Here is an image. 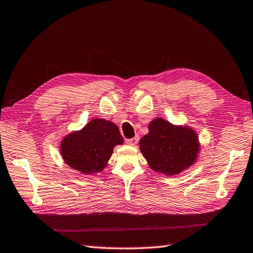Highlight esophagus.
<instances>
[{
  "label": "esophagus",
  "mask_w": 253,
  "mask_h": 253,
  "mask_svg": "<svg viewBox=\"0 0 253 253\" xmlns=\"http://www.w3.org/2000/svg\"><path fill=\"white\" fill-rule=\"evenodd\" d=\"M126 142L128 143V145H130V146H136L137 142H138V137L131 138V139H128V140H126Z\"/></svg>",
  "instance_id": "esophagus-1"
}]
</instances>
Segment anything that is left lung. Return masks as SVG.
Returning a JSON list of instances; mask_svg holds the SVG:
<instances>
[{
  "mask_svg": "<svg viewBox=\"0 0 253 253\" xmlns=\"http://www.w3.org/2000/svg\"><path fill=\"white\" fill-rule=\"evenodd\" d=\"M148 129L139 141V149L153 171L172 176L194 165L201 150L194 129L160 117L151 121Z\"/></svg>",
  "mask_w": 253,
  "mask_h": 253,
  "instance_id": "1",
  "label": "left lung"
}]
</instances>
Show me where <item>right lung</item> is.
<instances>
[{"label": "right lung", "mask_w": 253, "mask_h": 253, "mask_svg": "<svg viewBox=\"0 0 253 253\" xmlns=\"http://www.w3.org/2000/svg\"><path fill=\"white\" fill-rule=\"evenodd\" d=\"M123 137L115 124L94 118L82 129L64 136L60 142L63 161L85 175L102 172L106 168L114 147L122 145Z\"/></svg>", "instance_id": "obj_1"}]
</instances>
